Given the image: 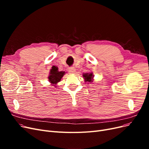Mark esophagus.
<instances>
[{
  "mask_svg": "<svg viewBox=\"0 0 149 149\" xmlns=\"http://www.w3.org/2000/svg\"><path fill=\"white\" fill-rule=\"evenodd\" d=\"M68 71H69L70 73H75L76 69L74 68V67H70L68 68Z\"/></svg>",
  "mask_w": 149,
  "mask_h": 149,
  "instance_id": "1",
  "label": "esophagus"
}]
</instances>
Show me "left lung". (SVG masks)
Wrapping results in <instances>:
<instances>
[{"mask_svg": "<svg viewBox=\"0 0 149 149\" xmlns=\"http://www.w3.org/2000/svg\"><path fill=\"white\" fill-rule=\"evenodd\" d=\"M83 78L85 80L86 82H93V73H84L83 74Z\"/></svg>", "mask_w": 149, "mask_h": 149, "instance_id": "obj_1", "label": "left lung"}]
</instances>
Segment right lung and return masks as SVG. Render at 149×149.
I'll return each instance as SVG.
<instances>
[{
	"instance_id": "add662e5",
	"label": "right lung",
	"mask_w": 149,
	"mask_h": 149,
	"mask_svg": "<svg viewBox=\"0 0 149 149\" xmlns=\"http://www.w3.org/2000/svg\"><path fill=\"white\" fill-rule=\"evenodd\" d=\"M65 74V71H59L58 67L53 66L50 70V73H49V75L48 76V80L49 81V82L53 84L54 86H56L55 84L60 81L61 79Z\"/></svg>"
}]
</instances>
